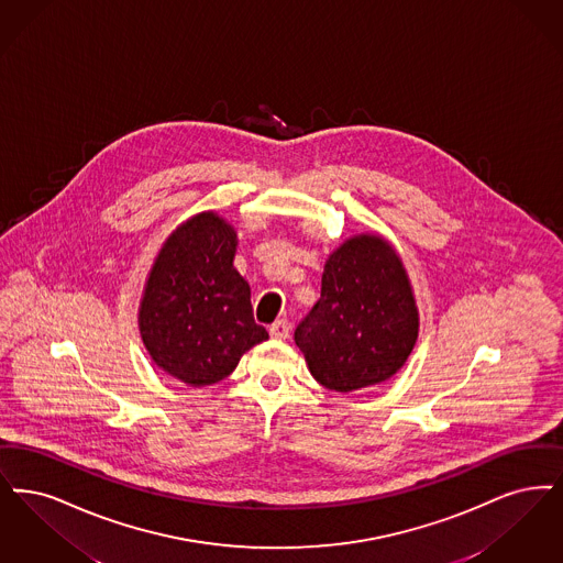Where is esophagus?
<instances>
[{
    "mask_svg": "<svg viewBox=\"0 0 563 563\" xmlns=\"http://www.w3.org/2000/svg\"><path fill=\"white\" fill-rule=\"evenodd\" d=\"M290 330H292V325H290V321H288V319H277L275 323H271V339L286 341V339H290Z\"/></svg>",
    "mask_w": 563,
    "mask_h": 563,
    "instance_id": "1",
    "label": "esophagus"
}]
</instances>
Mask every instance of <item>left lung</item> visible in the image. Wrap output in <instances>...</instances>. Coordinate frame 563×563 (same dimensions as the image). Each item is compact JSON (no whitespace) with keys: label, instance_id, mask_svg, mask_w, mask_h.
I'll return each instance as SVG.
<instances>
[{"label":"left lung","instance_id":"8db88e82","mask_svg":"<svg viewBox=\"0 0 563 563\" xmlns=\"http://www.w3.org/2000/svg\"><path fill=\"white\" fill-rule=\"evenodd\" d=\"M418 339L415 294L399 254L380 238H349L325 261L321 296L294 341L319 385L349 393L385 383Z\"/></svg>","mask_w":563,"mask_h":563}]
</instances>
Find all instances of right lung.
Returning <instances> with one entry per match:
<instances>
[{
	"instance_id": "obj_1",
	"label": "right lung",
	"mask_w": 563,
	"mask_h": 563,
	"mask_svg": "<svg viewBox=\"0 0 563 563\" xmlns=\"http://www.w3.org/2000/svg\"><path fill=\"white\" fill-rule=\"evenodd\" d=\"M238 233L217 212L176 227L162 245L139 309L151 360L189 387L227 378L269 339L254 321L250 286L233 267Z\"/></svg>"
}]
</instances>
